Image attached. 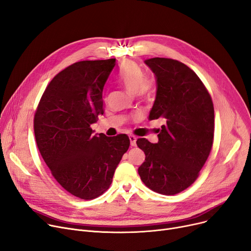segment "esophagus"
<instances>
[{
  "mask_svg": "<svg viewBox=\"0 0 251 251\" xmlns=\"http://www.w3.org/2000/svg\"><path fill=\"white\" fill-rule=\"evenodd\" d=\"M129 139H130V144L131 147H135L136 146V137L134 135H130L129 136Z\"/></svg>",
  "mask_w": 251,
  "mask_h": 251,
  "instance_id": "1",
  "label": "esophagus"
}]
</instances>
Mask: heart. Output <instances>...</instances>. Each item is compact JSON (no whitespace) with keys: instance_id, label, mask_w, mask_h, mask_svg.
<instances>
[{"instance_id":"obj_1","label":"heart","mask_w":251,"mask_h":251,"mask_svg":"<svg viewBox=\"0 0 251 251\" xmlns=\"http://www.w3.org/2000/svg\"><path fill=\"white\" fill-rule=\"evenodd\" d=\"M119 81L127 89L130 94H137L148 98L152 94V83L148 78H144V73L140 66L132 61L123 64Z\"/></svg>"}]
</instances>
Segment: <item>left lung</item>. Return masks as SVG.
I'll list each match as a JSON object with an SVG mask.
<instances>
[{"instance_id": "obj_1", "label": "left lung", "mask_w": 251, "mask_h": 251, "mask_svg": "<svg viewBox=\"0 0 251 251\" xmlns=\"http://www.w3.org/2000/svg\"><path fill=\"white\" fill-rule=\"evenodd\" d=\"M153 72L156 95L150 120L163 118L157 143L146 138L136 143L146 153L138 174L146 185L174 195L199 177L214 141L215 111L200 77L185 64L167 58L144 61Z\"/></svg>"}]
</instances>
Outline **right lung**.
<instances>
[{
	"instance_id": "right-lung-1",
	"label": "right lung",
	"mask_w": 251,
	"mask_h": 251,
	"mask_svg": "<svg viewBox=\"0 0 251 251\" xmlns=\"http://www.w3.org/2000/svg\"><path fill=\"white\" fill-rule=\"evenodd\" d=\"M116 59L80 61L58 73L34 115L37 148L60 185L81 200L107 190L130 146L126 134H94L90 125L103 114L102 91Z\"/></svg>"
}]
</instances>
